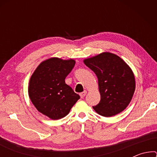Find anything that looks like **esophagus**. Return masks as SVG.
<instances>
[{"instance_id": "1", "label": "esophagus", "mask_w": 157, "mask_h": 157, "mask_svg": "<svg viewBox=\"0 0 157 157\" xmlns=\"http://www.w3.org/2000/svg\"><path fill=\"white\" fill-rule=\"evenodd\" d=\"M86 91H83V92H82V93H80V94H79V95H80V97H81V98H83L85 95H86Z\"/></svg>"}]
</instances>
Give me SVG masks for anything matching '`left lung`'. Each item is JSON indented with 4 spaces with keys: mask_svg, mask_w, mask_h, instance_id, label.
<instances>
[{
    "mask_svg": "<svg viewBox=\"0 0 157 157\" xmlns=\"http://www.w3.org/2000/svg\"><path fill=\"white\" fill-rule=\"evenodd\" d=\"M98 79L101 99L93 107L99 115L111 117L121 113L131 102L136 82L131 68L113 53L105 52L84 60Z\"/></svg>",
    "mask_w": 157,
    "mask_h": 157,
    "instance_id": "left-lung-1",
    "label": "left lung"
}]
</instances>
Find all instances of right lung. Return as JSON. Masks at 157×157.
<instances>
[{
	"label": "right lung",
	"mask_w": 157,
	"mask_h": 157,
	"mask_svg": "<svg viewBox=\"0 0 157 157\" xmlns=\"http://www.w3.org/2000/svg\"><path fill=\"white\" fill-rule=\"evenodd\" d=\"M75 64L73 59L49 58L37 66L30 79L28 95L31 102L39 112L52 120L67 116L80 98L65 82Z\"/></svg>",
	"instance_id": "1"
}]
</instances>
